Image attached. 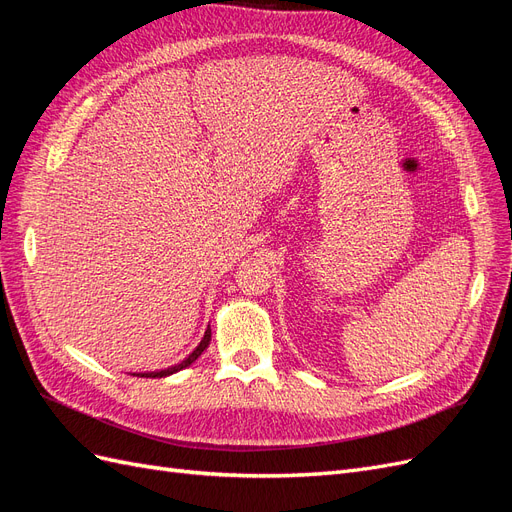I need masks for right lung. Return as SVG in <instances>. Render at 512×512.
<instances>
[{
    "mask_svg": "<svg viewBox=\"0 0 512 512\" xmlns=\"http://www.w3.org/2000/svg\"><path fill=\"white\" fill-rule=\"evenodd\" d=\"M209 342H211V327H207L203 339H200V344L188 356H185L181 363H177L173 367H166V369H158V371H145V374H134V376H138V378H166V376H173V374H177V371L190 367L198 359V356L207 350Z\"/></svg>",
    "mask_w": 512,
    "mask_h": 512,
    "instance_id": "right-lung-1",
    "label": "right lung"
}]
</instances>
